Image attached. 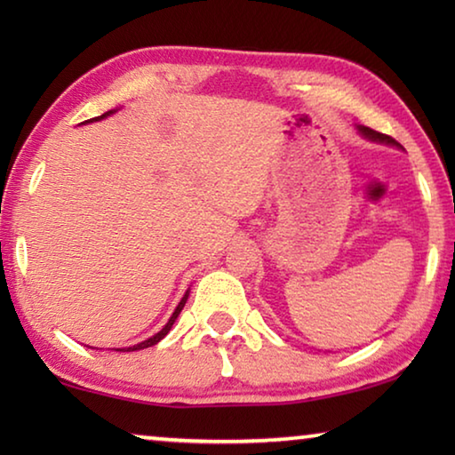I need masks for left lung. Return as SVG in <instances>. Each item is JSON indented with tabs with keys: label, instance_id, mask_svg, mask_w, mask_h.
Instances as JSON below:
<instances>
[{
	"label": "left lung",
	"instance_id": "1",
	"mask_svg": "<svg viewBox=\"0 0 455 455\" xmlns=\"http://www.w3.org/2000/svg\"><path fill=\"white\" fill-rule=\"evenodd\" d=\"M357 130L361 134H363L365 138H369V140H373V142H383V144H391V146H397V148H402V144H399L395 138H391V136H387V134H381V132H377V130H371V128H367V126H357Z\"/></svg>",
	"mask_w": 455,
	"mask_h": 455
}]
</instances>
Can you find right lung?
<instances>
[{
    "instance_id": "add662e5",
    "label": "right lung",
    "mask_w": 455,
    "mask_h": 455,
    "mask_svg": "<svg viewBox=\"0 0 455 455\" xmlns=\"http://www.w3.org/2000/svg\"><path fill=\"white\" fill-rule=\"evenodd\" d=\"M110 114H114V110H110V112H106V114H102V116H96V118H92V120H86V122H94V120H102V118H106V116H110ZM187 299H188V291H187V295L182 297V301L179 303V307H176L174 309V313H172V317L168 319V323L166 325L158 331L156 335H152L150 339H146V341H142V343H138V345H132V347H124V349H116V351H138V349H146V347H152V345H156L160 339H164L166 335H168V331L172 329V325H174V321H176V317H179L180 315V311H182V307H184V303H187Z\"/></svg>"
}]
</instances>
